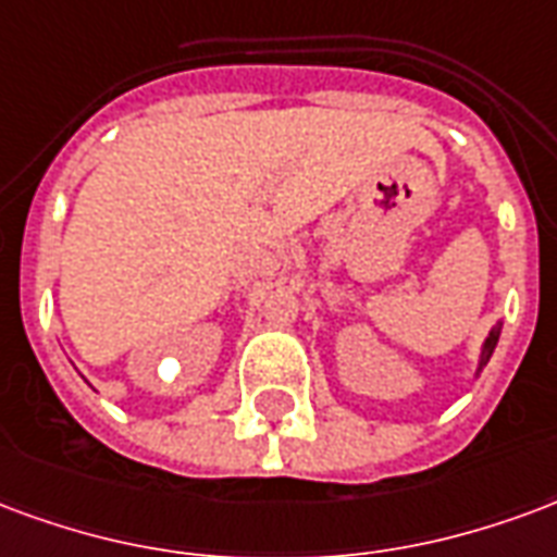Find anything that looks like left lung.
I'll return each instance as SVG.
<instances>
[{
  "label": "left lung",
  "instance_id": "1",
  "mask_svg": "<svg viewBox=\"0 0 557 557\" xmlns=\"http://www.w3.org/2000/svg\"><path fill=\"white\" fill-rule=\"evenodd\" d=\"M498 335H502V320L495 323L493 329H490V335L484 338V347H481V359H478V371H474V376H481V371H484V364L490 362V356H493L495 344H498Z\"/></svg>",
  "mask_w": 557,
  "mask_h": 557
}]
</instances>
